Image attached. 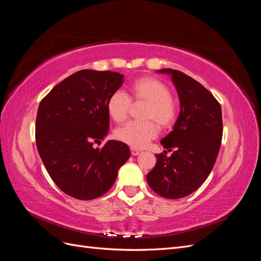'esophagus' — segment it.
I'll return each mask as SVG.
<instances>
[{"mask_svg":"<svg viewBox=\"0 0 261 261\" xmlns=\"http://www.w3.org/2000/svg\"><path fill=\"white\" fill-rule=\"evenodd\" d=\"M130 152H132V155H137L140 153V151L138 149H135V148H132L130 149Z\"/></svg>","mask_w":261,"mask_h":261,"instance_id":"34e87169","label":"esophagus"}]
</instances>
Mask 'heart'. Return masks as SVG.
<instances>
[{
    "mask_svg": "<svg viewBox=\"0 0 261 261\" xmlns=\"http://www.w3.org/2000/svg\"><path fill=\"white\" fill-rule=\"evenodd\" d=\"M129 98L120 90L114 91L107 101L109 117L117 124L128 116L130 100L146 102L141 113L144 121L129 122L115 132V137L133 148H143L158 135V126L169 128L177 116V107L172 100L169 87L153 77H141L129 86ZM156 122L154 123V122Z\"/></svg>",
    "mask_w": 261,
    "mask_h": 261,
    "instance_id": "b5f03b06",
    "label": "heart"
}]
</instances>
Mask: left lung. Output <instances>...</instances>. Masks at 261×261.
<instances>
[{
  "instance_id": "1",
  "label": "left lung",
  "mask_w": 261,
  "mask_h": 261,
  "mask_svg": "<svg viewBox=\"0 0 261 261\" xmlns=\"http://www.w3.org/2000/svg\"><path fill=\"white\" fill-rule=\"evenodd\" d=\"M158 73L171 75L180 111L173 130L161 140L163 153L147 174L152 191L168 199L183 198L209 176L216 163L223 133L221 106L212 93L194 78L176 69ZM172 152L171 156H167Z\"/></svg>"
}]
</instances>
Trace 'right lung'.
Masks as SVG:
<instances>
[{"label": "right lung", "mask_w": 261, "mask_h": 261, "mask_svg": "<svg viewBox=\"0 0 261 261\" xmlns=\"http://www.w3.org/2000/svg\"><path fill=\"white\" fill-rule=\"evenodd\" d=\"M120 73L83 69L68 76L39 105L36 144L50 177L70 197L91 200L112 187L130 156L122 141L109 140L107 101L123 84Z\"/></svg>", "instance_id": "add662e5"}]
</instances>
